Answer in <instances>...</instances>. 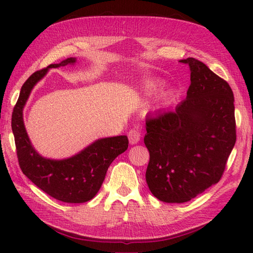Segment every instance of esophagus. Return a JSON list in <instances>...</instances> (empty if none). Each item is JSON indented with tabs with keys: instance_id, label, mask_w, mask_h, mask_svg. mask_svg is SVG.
<instances>
[{
	"instance_id": "1",
	"label": "esophagus",
	"mask_w": 253,
	"mask_h": 253,
	"mask_svg": "<svg viewBox=\"0 0 253 253\" xmlns=\"http://www.w3.org/2000/svg\"><path fill=\"white\" fill-rule=\"evenodd\" d=\"M140 138H141V135L137 128H132V129H130L129 132H128V139H129L130 144L138 143L140 141Z\"/></svg>"
}]
</instances>
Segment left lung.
<instances>
[{
  "mask_svg": "<svg viewBox=\"0 0 253 253\" xmlns=\"http://www.w3.org/2000/svg\"><path fill=\"white\" fill-rule=\"evenodd\" d=\"M187 98L146 121L150 191L168 203L190 201L222 178L236 142L234 93L206 64L188 57Z\"/></svg>",
  "mask_w": 253,
  "mask_h": 253,
  "instance_id": "left-lung-1",
  "label": "left lung"
}]
</instances>
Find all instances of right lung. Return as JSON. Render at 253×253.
<instances>
[{"mask_svg": "<svg viewBox=\"0 0 253 253\" xmlns=\"http://www.w3.org/2000/svg\"><path fill=\"white\" fill-rule=\"evenodd\" d=\"M76 63L69 57L58 64L34 73L20 89L12 115L18 163L23 173L52 198L66 203H84L91 200L102 186L111 163L128 148L127 136L102 138L74 157L64 160L45 159L38 153L29 140L24 125L23 110L32 88L45 76L50 68Z\"/></svg>", "mask_w": 253, "mask_h": 253, "instance_id": "add662e5", "label": "right lung"}]
</instances>
